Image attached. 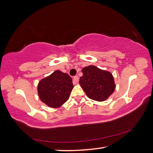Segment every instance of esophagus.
I'll use <instances>...</instances> for the list:
<instances>
[{
	"label": "esophagus",
	"instance_id": "1",
	"mask_svg": "<svg viewBox=\"0 0 153 153\" xmlns=\"http://www.w3.org/2000/svg\"><path fill=\"white\" fill-rule=\"evenodd\" d=\"M79 76H74V78H73V84H74V85L76 84L77 82H79Z\"/></svg>",
	"mask_w": 153,
	"mask_h": 153
}]
</instances>
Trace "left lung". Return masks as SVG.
<instances>
[{"label":"left lung","instance_id":"left-lung-1","mask_svg":"<svg viewBox=\"0 0 153 153\" xmlns=\"http://www.w3.org/2000/svg\"><path fill=\"white\" fill-rule=\"evenodd\" d=\"M83 75L80 78L79 83L88 97L97 101H103L115 90L116 85L112 74L95 66L82 68Z\"/></svg>","mask_w":153,"mask_h":153}]
</instances>
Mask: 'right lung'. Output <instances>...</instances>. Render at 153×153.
I'll return each mask as SVG.
<instances>
[{
  "mask_svg": "<svg viewBox=\"0 0 153 153\" xmlns=\"http://www.w3.org/2000/svg\"><path fill=\"white\" fill-rule=\"evenodd\" d=\"M73 84L68 74L56 71L39 81L37 91L42 102L50 108L61 106L68 100Z\"/></svg>",
  "mask_w": 153,
  "mask_h": 153,
  "instance_id": "obj_1",
  "label": "right lung"
}]
</instances>
